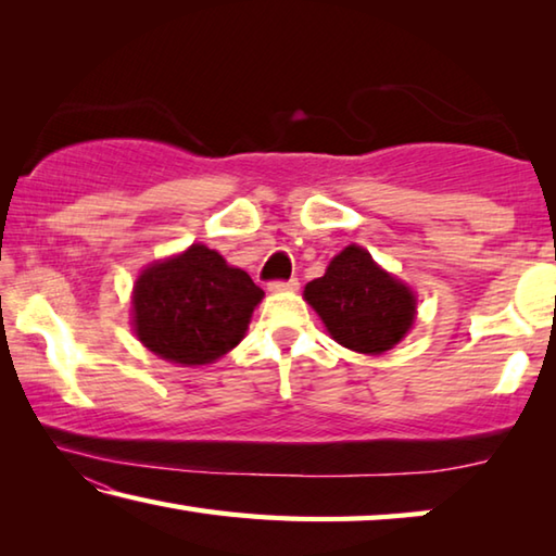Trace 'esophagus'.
Instances as JSON below:
<instances>
[{
	"label": "esophagus",
	"instance_id": "34e87169",
	"mask_svg": "<svg viewBox=\"0 0 556 556\" xmlns=\"http://www.w3.org/2000/svg\"><path fill=\"white\" fill-rule=\"evenodd\" d=\"M267 289L271 294H281V291H296L299 281L296 279H279V281H269Z\"/></svg>",
	"mask_w": 556,
	"mask_h": 556
}]
</instances>
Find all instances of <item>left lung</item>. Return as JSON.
I'll return each instance as SVG.
<instances>
[{"mask_svg": "<svg viewBox=\"0 0 556 556\" xmlns=\"http://www.w3.org/2000/svg\"><path fill=\"white\" fill-rule=\"evenodd\" d=\"M304 299L336 343L365 355L397 345L417 316L414 291L357 244H348L324 277L308 281Z\"/></svg>", "mask_w": 556, "mask_h": 556, "instance_id": "left-lung-1", "label": "left lung"}]
</instances>
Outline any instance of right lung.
Here are the masks:
<instances>
[{
    "label": "right lung",
    "instance_id": "obj_1",
    "mask_svg": "<svg viewBox=\"0 0 556 556\" xmlns=\"http://www.w3.org/2000/svg\"><path fill=\"white\" fill-rule=\"evenodd\" d=\"M262 296L265 291L248 271L195 242L137 277L131 324L154 355L195 368L218 361L242 341Z\"/></svg>",
    "mask_w": 556,
    "mask_h": 556
}]
</instances>
